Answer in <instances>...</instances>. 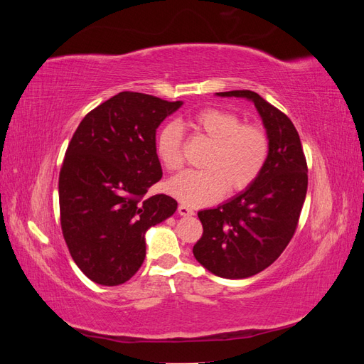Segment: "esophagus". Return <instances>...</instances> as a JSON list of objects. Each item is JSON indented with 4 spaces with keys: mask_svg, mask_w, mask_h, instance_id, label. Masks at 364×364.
I'll use <instances>...</instances> for the list:
<instances>
[{
    "mask_svg": "<svg viewBox=\"0 0 364 364\" xmlns=\"http://www.w3.org/2000/svg\"><path fill=\"white\" fill-rule=\"evenodd\" d=\"M178 213H179L181 215H183V217L194 215V211H193V209H191L188 205H185V203H181V205H179V208H178Z\"/></svg>",
    "mask_w": 364,
    "mask_h": 364,
    "instance_id": "1",
    "label": "esophagus"
}]
</instances>
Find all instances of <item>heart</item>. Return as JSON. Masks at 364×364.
Masks as SVG:
<instances>
[{
	"label": "heart",
	"instance_id": "obj_1",
	"mask_svg": "<svg viewBox=\"0 0 364 364\" xmlns=\"http://www.w3.org/2000/svg\"><path fill=\"white\" fill-rule=\"evenodd\" d=\"M194 135L209 141L202 161L203 170L183 171L168 181L176 199L202 206L220 199L226 188L243 191L258 179L269 159L267 134L257 124L241 123L228 109L205 107L182 121ZM156 155L168 171L182 167V132L178 124H165L156 136Z\"/></svg>",
	"mask_w": 364,
	"mask_h": 364
}]
</instances>
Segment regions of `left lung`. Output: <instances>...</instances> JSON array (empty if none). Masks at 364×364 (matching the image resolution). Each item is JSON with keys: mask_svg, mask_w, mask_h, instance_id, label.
<instances>
[{"mask_svg": "<svg viewBox=\"0 0 364 364\" xmlns=\"http://www.w3.org/2000/svg\"><path fill=\"white\" fill-rule=\"evenodd\" d=\"M253 102L266 127L269 159L249 188L199 215L196 259L220 278L243 279L267 269L294 235L308 186L306 159L291 119L253 91L217 92Z\"/></svg>", "mask_w": 364, "mask_h": 364, "instance_id": "1", "label": "left lung"}]
</instances>
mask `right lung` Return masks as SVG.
Here are the masks:
<instances>
[{"instance_id":"obj_1","label":"right lung","mask_w":364,"mask_h":364,"mask_svg":"<svg viewBox=\"0 0 364 364\" xmlns=\"http://www.w3.org/2000/svg\"><path fill=\"white\" fill-rule=\"evenodd\" d=\"M182 102L124 91L87 114L59 174L60 225L74 262L91 281L119 285L146 258V232L178 209L161 181L156 129Z\"/></svg>"}]
</instances>
